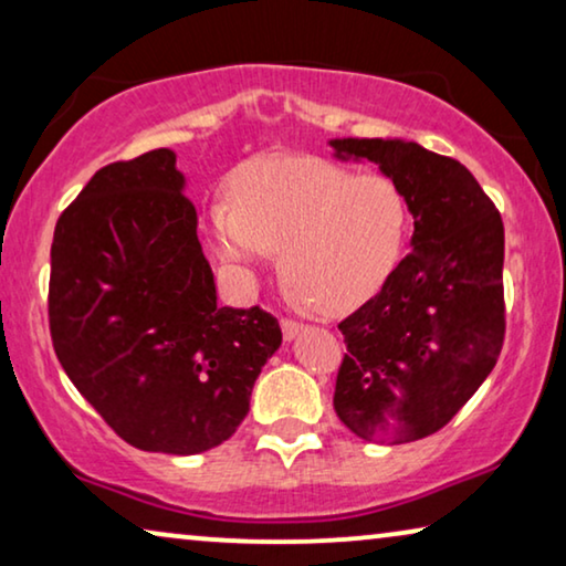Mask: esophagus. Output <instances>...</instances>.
Segmentation results:
<instances>
[{
    "label": "esophagus",
    "mask_w": 566,
    "mask_h": 566,
    "mask_svg": "<svg viewBox=\"0 0 566 566\" xmlns=\"http://www.w3.org/2000/svg\"><path fill=\"white\" fill-rule=\"evenodd\" d=\"M281 327H283V337H285V339H293V337L298 335L301 329H304V324L296 322V319H283Z\"/></svg>",
    "instance_id": "1"
}]
</instances>
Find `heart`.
<instances>
[{"mask_svg": "<svg viewBox=\"0 0 566 566\" xmlns=\"http://www.w3.org/2000/svg\"><path fill=\"white\" fill-rule=\"evenodd\" d=\"M211 242L237 268L281 250L289 296L345 314L378 293L405 250L409 208L381 172L355 175L327 159L268 157L231 177V200L208 206Z\"/></svg>", "mask_w": 566, "mask_h": 566, "instance_id": "heart-1", "label": "heart"}]
</instances>
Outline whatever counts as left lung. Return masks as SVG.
I'll return each mask as SVG.
<instances>
[{"label":"left lung","instance_id":"obj_1","mask_svg":"<svg viewBox=\"0 0 566 566\" xmlns=\"http://www.w3.org/2000/svg\"><path fill=\"white\" fill-rule=\"evenodd\" d=\"M339 159L376 161L405 192L412 252L337 324L347 353L335 412L358 438H428L474 397L505 339V229L461 161L399 138H335Z\"/></svg>","mask_w":566,"mask_h":566}]
</instances>
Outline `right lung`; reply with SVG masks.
Wrapping results in <instances>:
<instances>
[{
	"label": "right lung",
	"instance_id": "obj_1",
	"mask_svg": "<svg viewBox=\"0 0 566 566\" xmlns=\"http://www.w3.org/2000/svg\"><path fill=\"white\" fill-rule=\"evenodd\" d=\"M175 151L97 169L51 244L53 350L134 448L192 455L234 436L281 347L260 306H219Z\"/></svg>",
	"mask_w": 566,
	"mask_h": 566
}]
</instances>
